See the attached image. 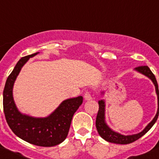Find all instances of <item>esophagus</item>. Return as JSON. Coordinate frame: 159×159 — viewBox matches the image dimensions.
I'll return each instance as SVG.
<instances>
[{"label":"esophagus","mask_w":159,"mask_h":159,"mask_svg":"<svg viewBox=\"0 0 159 159\" xmlns=\"http://www.w3.org/2000/svg\"><path fill=\"white\" fill-rule=\"evenodd\" d=\"M84 99H85V100H92V96L91 92H85V94H84Z\"/></svg>","instance_id":"34e87169"}]
</instances>
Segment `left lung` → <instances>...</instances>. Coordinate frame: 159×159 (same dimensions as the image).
<instances>
[{"label": "left lung", "instance_id": "1", "mask_svg": "<svg viewBox=\"0 0 159 159\" xmlns=\"http://www.w3.org/2000/svg\"><path fill=\"white\" fill-rule=\"evenodd\" d=\"M139 73H142L144 75L148 77L149 79H151L152 80L153 84H154L155 87V91H156L157 96H158V111L157 113L153 119L152 121L147 125V127L144 128V130H142L141 132L135 134H131V135H123V134H119L117 132L114 131L113 130L108 127L106 121H105V102L103 99H101L99 101V111H98V114H97L96 121H95V126H96L97 131L99 133V135L105 139L106 141L109 142V143H116V144H129L133 142L136 141L139 139L143 136L144 134L148 131L151 127H153V125L157 121L158 117L159 114V91H158V83H157L156 78L154 76V75L151 71V69L149 68L147 66H139L134 68ZM102 94L104 92H102Z\"/></svg>", "mask_w": 159, "mask_h": 159}]
</instances>
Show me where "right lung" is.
I'll return each mask as SVG.
<instances>
[{
    "mask_svg": "<svg viewBox=\"0 0 159 159\" xmlns=\"http://www.w3.org/2000/svg\"><path fill=\"white\" fill-rule=\"evenodd\" d=\"M39 52L22 57L8 75L3 92V107L5 119L14 134L28 143L40 147H53L67 138L73 115L83 102V97L67 99L45 118H35L18 111L13 96L14 82L29 58Z\"/></svg>",
    "mask_w": 159,
    "mask_h": 159,
    "instance_id": "1",
    "label": "right lung"
}]
</instances>
